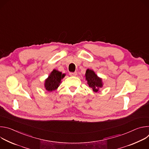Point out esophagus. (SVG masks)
<instances>
[{"label":"esophagus","instance_id":"obj_1","mask_svg":"<svg viewBox=\"0 0 149 149\" xmlns=\"http://www.w3.org/2000/svg\"><path fill=\"white\" fill-rule=\"evenodd\" d=\"M77 75V72H70V75L72 76V77H75Z\"/></svg>","mask_w":149,"mask_h":149}]
</instances>
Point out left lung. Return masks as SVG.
<instances>
[{"label":"left lung","mask_w":149,"mask_h":149,"mask_svg":"<svg viewBox=\"0 0 149 149\" xmlns=\"http://www.w3.org/2000/svg\"><path fill=\"white\" fill-rule=\"evenodd\" d=\"M86 81L90 87L93 89V91L95 93L99 91L100 88L103 87V82L102 78L98 77L93 70L87 69L85 74Z\"/></svg>","instance_id":"1"}]
</instances>
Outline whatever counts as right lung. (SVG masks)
Instances as JSON below:
<instances>
[{"label": "right lung", "mask_w": 149, "mask_h": 149, "mask_svg": "<svg viewBox=\"0 0 149 149\" xmlns=\"http://www.w3.org/2000/svg\"><path fill=\"white\" fill-rule=\"evenodd\" d=\"M65 76V74H62L61 72L56 70H54L45 80V89L48 92H52L57 90L61 83V79L64 78Z\"/></svg>", "instance_id": "add662e5"}]
</instances>
